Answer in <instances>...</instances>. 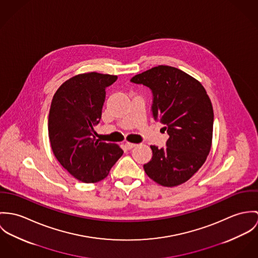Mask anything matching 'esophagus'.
Masks as SVG:
<instances>
[{"label":"esophagus","instance_id":"1","mask_svg":"<svg viewBox=\"0 0 258 258\" xmlns=\"http://www.w3.org/2000/svg\"><path fill=\"white\" fill-rule=\"evenodd\" d=\"M136 145H137L136 143H128V142H126V143H124V146L126 147V149H132V148H134Z\"/></svg>","mask_w":258,"mask_h":258}]
</instances>
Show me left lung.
I'll list each match as a JSON object with an SVG mask.
<instances>
[{
    "instance_id": "1",
    "label": "left lung",
    "mask_w": 258,
    "mask_h": 258,
    "mask_svg": "<svg viewBox=\"0 0 258 258\" xmlns=\"http://www.w3.org/2000/svg\"><path fill=\"white\" fill-rule=\"evenodd\" d=\"M131 81L151 89L153 117L165 124L169 135L166 148L150 145L152 158L143 165L144 171L164 187L185 183L203 166L212 147L214 111L209 95L197 79L167 65Z\"/></svg>"
}]
</instances>
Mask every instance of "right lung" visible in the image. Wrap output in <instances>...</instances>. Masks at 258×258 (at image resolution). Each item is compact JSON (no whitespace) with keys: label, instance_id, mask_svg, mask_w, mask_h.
Returning a JSON list of instances; mask_svg holds the SVG:
<instances>
[{"label":"right lung","instance_id":"add662e5","mask_svg":"<svg viewBox=\"0 0 258 258\" xmlns=\"http://www.w3.org/2000/svg\"><path fill=\"white\" fill-rule=\"evenodd\" d=\"M115 75L88 72L66 80L55 92L48 115V138L58 162L84 183L105 179L123 151L115 143L95 139L106 88Z\"/></svg>","mask_w":258,"mask_h":258}]
</instances>
